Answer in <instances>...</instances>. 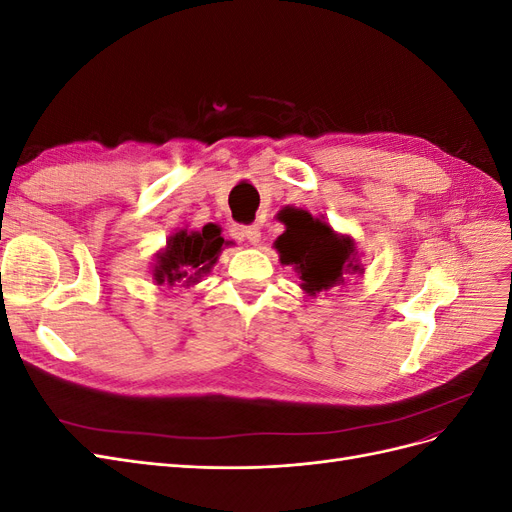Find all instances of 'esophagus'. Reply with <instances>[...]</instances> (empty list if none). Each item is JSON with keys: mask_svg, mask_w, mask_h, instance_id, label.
I'll return each mask as SVG.
<instances>
[{"mask_svg": "<svg viewBox=\"0 0 512 512\" xmlns=\"http://www.w3.org/2000/svg\"><path fill=\"white\" fill-rule=\"evenodd\" d=\"M239 232H241V237H245L252 245H258V241H260V226L258 224L239 228Z\"/></svg>", "mask_w": 512, "mask_h": 512, "instance_id": "34e87169", "label": "esophagus"}]
</instances>
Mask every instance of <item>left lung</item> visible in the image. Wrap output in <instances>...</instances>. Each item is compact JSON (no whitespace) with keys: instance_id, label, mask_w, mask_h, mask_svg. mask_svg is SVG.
Instances as JSON below:
<instances>
[{"instance_id":"left-lung-1","label":"left lung","mask_w":512,"mask_h":512,"mask_svg":"<svg viewBox=\"0 0 512 512\" xmlns=\"http://www.w3.org/2000/svg\"><path fill=\"white\" fill-rule=\"evenodd\" d=\"M286 230L277 237L275 250L282 265L299 273L301 288L316 297L320 292L344 286L348 277L363 273L354 241L303 209H292L284 218Z\"/></svg>"}]
</instances>
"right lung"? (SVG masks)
<instances>
[{
  "instance_id": "add662e5",
  "label": "right lung",
  "mask_w": 512,
  "mask_h": 512,
  "mask_svg": "<svg viewBox=\"0 0 512 512\" xmlns=\"http://www.w3.org/2000/svg\"><path fill=\"white\" fill-rule=\"evenodd\" d=\"M222 230L218 224H207L203 230L181 228L168 237L166 247L156 254L153 280L166 286H194L213 269L224 250Z\"/></svg>"
}]
</instances>
